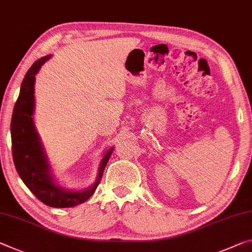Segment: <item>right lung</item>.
Segmentation results:
<instances>
[{
	"mask_svg": "<svg viewBox=\"0 0 252 252\" xmlns=\"http://www.w3.org/2000/svg\"><path fill=\"white\" fill-rule=\"evenodd\" d=\"M50 58L51 55H47L38 59L23 78L11 120L12 154L20 178L34 196L48 206L63 209L82 204L94 194L114 148L104 151L96 178L91 186L74 190L65 189L56 181L33 119L35 75Z\"/></svg>",
	"mask_w": 252,
	"mask_h": 252,
	"instance_id": "right-lung-1",
	"label": "right lung"
}]
</instances>
